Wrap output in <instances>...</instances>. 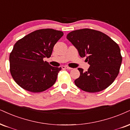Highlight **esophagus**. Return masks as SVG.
<instances>
[{"label": "esophagus", "instance_id": "esophagus-1", "mask_svg": "<svg viewBox=\"0 0 130 130\" xmlns=\"http://www.w3.org/2000/svg\"><path fill=\"white\" fill-rule=\"evenodd\" d=\"M61 68H62V69H68V70H71V69H72V68H70V67L67 66H62Z\"/></svg>", "mask_w": 130, "mask_h": 130}]
</instances>
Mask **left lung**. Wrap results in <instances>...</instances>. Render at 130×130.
I'll return each mask as SVG.
<instances>
[{
  "instance_id": "obj_1",
  "label": "left lung",
  "mask_w": 130,
  "mask_h": 130,
  "mask_svg": "<svg viewBox=\"0 0 130 130\" xmlns=\"http://www.w3.org/2000/svg\"><path fill=\"white\" fill-rule=\"evenodd\" d=\"M67 38L90 66L86 72L78 68L79 77L75 84L85 92H98L110 86L119 72L122 60L117 43L102 32L81 29L70 32Z\"/></svg>"
}]
</instances>
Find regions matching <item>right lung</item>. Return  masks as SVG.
I'll use <instances>...</instances> for the list:
<instances>
[{
  "instance_id": "1",
  "label": "right lung",
  "mask_w": 130,
  "mask_h": 130,
  "mask_svg": "<svg viewBox=\"0 0 130 130\" xmlns=\"http://www.w3.org/2000/svg\"><path fill=\"white\" fill-rule=\"evenodd\" d=\"M63 34L53 29H42L15 43L9 55V64L11 76L19 86L38 93L55 84L61 68L53 67L43 58L51 57L54 45Z\"/></svg>"
}]
</instances>
